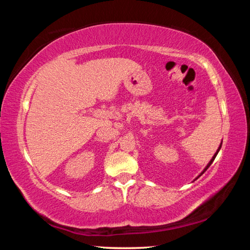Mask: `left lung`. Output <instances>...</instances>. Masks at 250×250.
<instances>
[{"instance_id":"1","label":"left lung","mask_w":250,"mask_h":250,"mask_svg":"<svg viewBox=\"0 0 250 250\" xmlns=\"http://www.w3.org/2000/svg\"><path fill=\"white\" fill-rule=\"evenodd\" d=\"M222 143H223V141H222ZM222 143H221V145H219V146H218V149H217V151H216V153H215V154L213 155V158H211V159H210V161H209V162H208V164H207V166H206V167L204 168V170H203V171H202V173H201V174H200V175H198V176L196 177V179H195V180H197V179H198V177H200V176H201V175L203 174V173H204V172H205V171L207 170V168H208V167H210V164H211V163H213V161L215 160V158H216V155H217V153H218V152H219V150H221V147H222Z\"/></svg>"}]
</instances>
